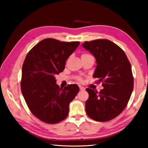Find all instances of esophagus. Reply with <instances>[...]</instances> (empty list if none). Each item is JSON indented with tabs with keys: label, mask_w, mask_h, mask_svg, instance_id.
<instances>
[{
	"label": "esophagus",
	"mask_w": 148,
	"mask_h": 148,
	"mask_svg": "<svg viewBox=\"0 0 148 148\" xmlns=\"http://www.w3.org/2000/svg\"><path fill=\"white\" fill-rule=\"evenodd\" d=\"M79 89H80V91H84L85 90V87H82V86H79Z\"/></svg>",
	"instance_id": "obj_1"
}]
</instances>
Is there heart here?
<instances>
[{"instance_id":"b5f03b06","label":"heart","mask_w":148,"mask_h":148,"mask_svg":"<svg viewBox=\"0 0 148 148\" xmlns=\"http://www.w3.org/2000/svg\"><path fill=\"white\" fill-rule=\"evenodd\" d=\"M88 56H90V55H89V54H86V53L82 54V57H88ZM77 80H78V81H79V82H83V79H82V77H77Z\"/></svg>"}]
</instances>
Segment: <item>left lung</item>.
<instances>
[{
    "label": "left lung",
    "instance_id": "8db88e82",
    "mask_svg": "<svg viewBox=\"0 0 148 148\" xmlns=\"http://www.w3.org/2000/svg\"><path fill=\"white\" fill-rule=\"evenodd\" d=\"M82 46L96 59L97 65L92 76L104 87L99 92L86 89L89 93L86 113L95 121H110L123 111L131 96L134 78L131 63L123 50L108 40L85 42Z\"/></svg>",
    "mask_w": 148,
    "mask_h": 148
}]
</instances>
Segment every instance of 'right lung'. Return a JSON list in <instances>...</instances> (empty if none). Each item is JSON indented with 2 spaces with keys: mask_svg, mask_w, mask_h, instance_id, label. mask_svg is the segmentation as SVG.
<instances>
[{
  "mask_svg": "<svg viewBox=\"0 0 148 148\" xmlns=\"http://www.w3.org/2000/svg\"><path fill=\"white\" fill-rule=\"evenodd\" d=\"M79 42L46 38L32 47L23 62L21 89L32 114L42 121L55 124L68 116L69 104L79 91L76 84L60 88L56 75L63 71Z\"/></svg>",
  "mask_w": 148,
  "mask_h": 148,
  "instance_id": "right-lung-1",
  "label": "right lung"
}]
</instances>
